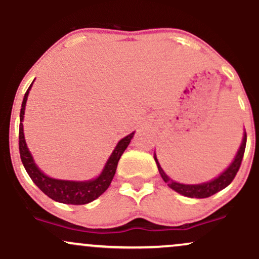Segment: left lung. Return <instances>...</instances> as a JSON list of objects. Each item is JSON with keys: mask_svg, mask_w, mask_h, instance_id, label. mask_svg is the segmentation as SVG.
<instances>
[{"mask_svg": "<svg viewBox=\"0 0 259 259\" xmlns=\"http://www.w3.org/2000/svg\"><path fill=\"white\" fill-rule=\"evenodd\" d=\"M246 141H247V136H246V132L243 130L241 145H240L239 150H237V152L235 154L234 159L231 160L230 164H229L218 177H215L214 179L204 181V183L201 184H183L179 183V181L170 179V177H168L167 173H165V171L163 170V168L160 167L158 159H157L156 152H154L153 157L154 160H156L157 167H158L160 177L164 180V183L168 184V186L170 187L171 190H174L178 194L186 196V197L190 198H206L217 194V192H219L221 190L225 189V187L234 180L235 175L239 171L240 165H241V160L246 148Z\"/></svg>", "mask_w": 259, "mask_h": 259, "instance_id": "obj_1", "label": "left lung"}]
</instances>
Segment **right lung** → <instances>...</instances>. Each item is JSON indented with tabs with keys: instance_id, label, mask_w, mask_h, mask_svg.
I'll list each match as a JSON object with an SVG mask.
<instances>
[{
	"instance_id": "1",
	"label": "right lung",
	"mask_w": 259,
	"mask_h": 259,
	"mask_svg": "<svg viewBox=\"0 0 259 259\" xmlns=\"http://www.w3.org/2000/svg\"><path fill=\"white\" fill-rule=\"evenodd\" d=\"M35 81V80H34ZM29 86L28 91L25 92L24 99L22 102V108H20L19 115V153L20 158H22L23 165H24L26 173L34 181L36 185L45 195L49 196L53 201L59 202V203L65 204H86L90 202L95 201L99 198L103 192L108 189L111 185L113 177H114L115 170H117L118 162H119L121 154L129 146L130 141H132L134 133L126 135L125 138L119 140L117 146L114 147L113 152L107 159L105 167L102 171L96 178H92L90 180H63V179H56V178L49 177L45 174L37 164L35 163L34 157L30 151H29L28 145H26L25 136H24V127H23V120H24L25 114V106L26 101H28L29 91L31 90V86Z\"/></svg>"
}]
</instances>
